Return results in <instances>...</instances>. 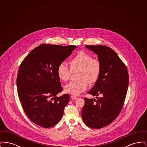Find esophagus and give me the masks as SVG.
Here are the masks:
<instances>
[{
    "mask_svg": "<svg viewBox=\"0 0 147 147\" xmlns=\"http://www.w3.org/2000/svg\"><path fill=\"white\" fill-rule=\"evenodd\" d=\"M71 99H73V100H76L78 98L77 97H76V96H71Z\"/></svg>",
    "mask_w": 147,
    "mask_h": 147,
    "instance_id": "esophagus-1",
    "label": "esophagus"
}]
</instances>
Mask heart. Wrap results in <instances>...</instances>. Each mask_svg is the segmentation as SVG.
I'll return each mask as SVG.
<instances>
[{
  "label": "heart",
  "instance_id": "b5f03b06",
  "mask_svg": "<svg viewBox=\"0 0 147 147\" xmlns=\"http://www.w3.org/2000/svg\"><path fill=\"white\" fill-rule=\"evenodd\" d=\"M70 69L64 63H60L57 67V74L63 82L68 80L71 71L77 70V80L71 82L64 86V90L71 95L78 96L86 90L89 84L96 83L100 77L101 63L97 58L84 51H79L69 61Z\"/></svg>",
  "mask_w": 147,
  "mask_h": 147
}]
</instances>
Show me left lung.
Wrapping results in <instances>:
<instances>
[{
  "mask_svg": "<svg viewBox=\"0 0 147 147\" xmlns=\"http://www.w3.org/2000/svg\"><path fill=\"white\" fill-rule=\"evenodd\" d=\"M98 55L101 70L98 81L88 92L97 100L85 98L82 116L89 127L100 129L109 125L122 110L128 90L129 77L125 64L111 48L86 45Z\"/></svg>",
  "mask_w": 147,
  "mask_h": 147,
  "instance_id": "8db88e82",
  "label": "left lung"
}]
</instances>
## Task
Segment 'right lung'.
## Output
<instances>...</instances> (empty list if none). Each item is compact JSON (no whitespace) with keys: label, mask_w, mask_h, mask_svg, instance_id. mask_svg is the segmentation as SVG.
<instances>
[{"label":"right lung","mask_w":147,"mask_h":147,"mask_svg":"<svg viewBox=\"0 0 147 147\" xmlns=\"http://www.w3.org/2000/svg\"><path fill=\"white\" fill-rule=\"evenodd\" d=\"M76 48L42 44L20 64L16 79L18 94L25 114L37 125L49 128L62 117L70 98L68 94L56 96L63 90L57 69Z\"/></svg>","instance_id":"add662e5"}]
</instances>
